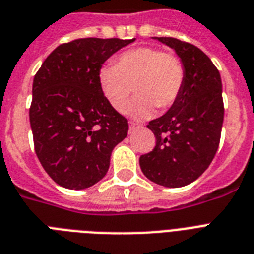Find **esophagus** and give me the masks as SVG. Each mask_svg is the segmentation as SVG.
I'll use <instances>...</instances> for the list:
<instances>
[{
	"instance_id": "esophagus-1",
	"label": "esophagus",
	"mask_w": 254,
	"mask_h": 254,
	"mask_svg": "<svg viewBox=\"0 0 254 254\" xmlns=\"http://www.w3.org/2000/svg\"><path fill=\"white\" fill-rule=\"evenodd\" d=\"M139 127H141V125H138V124H134V123L129 124V131H130V133L135 131L137 129H139Z\"/></svg>"
}]
</instances>
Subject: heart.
Masks as SVG:
<instances>
[{"mask_svg": "<svg viewBox=\"0 0 254 254\" xmlns=\"http://www.w3.org/2000/svg\"><path fill=\"white\" fill-rule=\"evenodd\" d=\"M97 83L104 99L119 113L127 112L134 88L137 99L130 113L135 119H146L154 107L167 109L177 101L185 83V67L173 54L143 46L123 53L115 64L101 65Z\"/></svg>", "mask_w": 254, "mask_h": 254, "instance_id": "1", "label": "heart"}]
</instances>
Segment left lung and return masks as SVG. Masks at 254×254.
Wrapping results in <instances>:
<instances>
[{
  "mask_svg": "<svg viewBox=\"0 0 254 254\" xmlns=\"http://www.w3.org/2000/svg\"><path fill=\"white\" fill-rule=\"evenodd\" d=\"M153 39L175 51L185 67V83L169 111L149 123L157 143L139 157L147 179L165 187H183L196 181L212 162L224 120L221 77L196 46L175 38Z\"/></svg>",
  "mask_w": 254,
  "mask_h": 254,
  "instance_id": "8db88e82",
  "label": "left lung"
}]
</instances>
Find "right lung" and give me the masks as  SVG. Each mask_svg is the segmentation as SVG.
Listing matches in <instances>:
<instances>
[{
  "instance_id": "1",
  "label": "right lung",
  "mask_w": 254,
  "mask_h": 254,
  "mask_svg": "<svg viewBox=\"0 0 254 254\" xmlns=\"http://www.w3.org/2000/svg\"><path fill=\"white\" fill-rule=\"evenodd\" d=\"M133 39L83 38L58 46L33 81L30 125L46 173L58 185L83 190L108 173L112 150L127 135V120L104 99L97 72Z\"/></svg>"
}]
</instances>
